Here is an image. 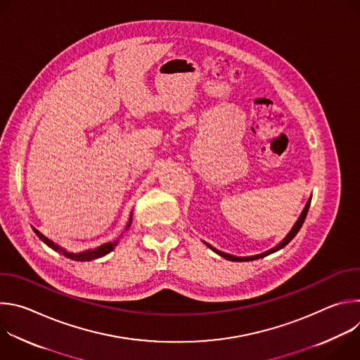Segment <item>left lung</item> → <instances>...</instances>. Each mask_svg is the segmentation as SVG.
<instances>
[{
    "label": "left lung",
    "instance_id": "obj_1",
    "mask_svg": "<svg viewBox=\"0 0 360 360\" xmlns=\"http://www.w3.org/2000/svg\"><path fill=\"white\" fill-rule=\"evenodd\" d=\"M311 200H312V196H309V199H307V202H306V205H304V208H303V211L300 212V215H299V218H297V221L295 222V225L292 226V229L288 232V235L276 245V246H274V248H271V249H268V250H265V252H262V253H258V255H252V256H235V255H231V253H225V252H222V250H218L217 248H214L212 245H210L208 242H205V240H202L205 245H207L210 249H212L215 253H218L219 256H222V258H225V259H228V261H232V262H248V261H255V259H261V258H264V256H268V255H271V253H275V252H278L279 249H282V248H285L295 236H296V233L299 232V229L302 228V225H303V222H304V218H306V215H307V211H309V207H311Z\"/></svg>",
    "mask_w": 360,
    "mask_h": 360
}]
</instances>
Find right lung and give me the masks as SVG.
<instances>
[{"instance_id":"add662e5","label":"right lung","mask_w":360,"mask_h":360,"mask_svg":"<svg viewBox=\"0 0 360 360\" xmlns=\"http://www.w3.org/2000/svg\"><path fill=\"white\" fill-rule=\"evenodd\" d=\"M131 224H132V212H131V217H129V221H128V225H127V228H125V231H128L129 229V226H131ZM34 229V232L37 233V236L46 245V246H49L51 249L53 250H56V252H58V253H61V255H64V256H67L68 259H72V261H79V262H86V261H92V259H98V258H102V256H105V255H108L110 252H112L114 249H115V246L118 245V242H120V239H121V236L120 238H117L115 240H111V242H107V243H104V245H101V246H96V248H92V249H86V250H82V252H70V250H67V249H64V248H61L58 243H56V242H53L51 239H48L46 236H44L39 231H37L35 228H32Z\"/></svg>"}]
</instances>
